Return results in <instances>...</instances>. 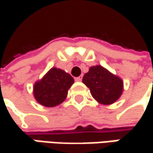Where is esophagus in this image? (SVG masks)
Returning a JSON list of instances; mask_svg holds the SVG:
<instances>
[{
    "label": "esophagus",
    "mask_w": 153,
    "mask_h": 153,
    "mask_svg": "<svg viewBox=\"0 0 153 153\" xmlns=\"http://www.w3.org/2000/svg\"><path fill=\"white\" fill-rule=\"evenodd\" d=\"M82 80V76H79V77H77L75 78V81L77 82H79V81H81Z\"/></svg>",
    "instance_id": "esophagus-1"
}]
</instances>
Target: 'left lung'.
Segmentation results:
<instances>
[{
  "label": "left lung",
  "instance_id": "left-lung-1",
  "mask_svg": "<svg viewBox=\"0 0 153 153\" xmlns=\"http://www.w3.org/2000/svg\"><path fill=\"white\" fill-rule=\"evenodd\" d=\"M82 81L90 89L92 96L101 104L114 103L120 98L123 90L122 79L102 65L91 66L83 76Z\"/></svg>",
  "mask_w": 153,
  "mask_h": 153
}]
</instances>
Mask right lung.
Masks as SVG:
<instances>
[{"mask_svg": "<svg viewBox=\"0 0 153 153\" xmlns=\"http://www.w3.org/2000/svg\"><path fill=\"white\" fill-rule=\"evenodd\" d=\"M74 79L59 68L52 67L40 80L36 81L33 94L36 102L45 107H55L65 100L68 89Z\"/></svg>", "mask_w": 153, "mask_h": 153, "instance_id": "add662e5", "label": "right lung"}]
</instances>
